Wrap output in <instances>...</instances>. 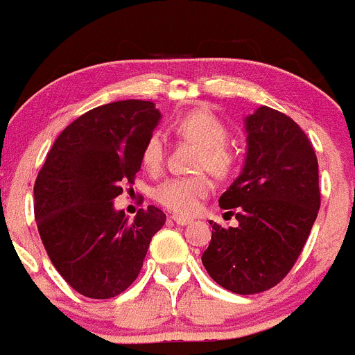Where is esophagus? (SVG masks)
<instances>
[{
    "mask_svg": "<svg viewBox=\"0 0 355 355\" xmlns=\"http://www.w3.org/2000/svg\"><path fill=\"white\" fill-rule=\"evenodd\" d=\"M171 219H173V221L180 226H185V225H189V223H193V219H191V217H184V216H173Z\"/></svg>",
    "mask_w": 355,
    "mask_h": 355,
    "instance_id": "obj_1",
    "label": "esophagus"
}]
</instances>
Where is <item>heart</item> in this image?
Masks as SVG:
<instances>
[{
    "instance_id": "obj_1",
    "label": "heart",
    "mask_w": 355,
    "mask_h": 355,
    "mask_svg": "<svg viewBox=\"0 0 355 355\" xmlns=\"http://www.w3.org/2000/svg\"><path fill=\"white\" fill-rule=\"evenodd\" d=\"M175 132L187 141L201 146L198 154V170H209L216 177H228L235 164V155L226 146L228 129L225 123L209 110L198 107L185 113L175 123ZM164 139L159 132L150 134L141 150V162L148 171H159L164 162ZM212 191V182L207 175L193 177H173L154 189L157 203L180 216H191L200 209V203Z\"/></svg>"
}]
</instances>
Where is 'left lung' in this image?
Instances as JSON below:
<instances>
[{"label":"left lung","instance_id":"1","mask_svg":"<svg viewBox=\"0 0 355 355\" xmlns=\"http://www.w3.org/2000/svg\"><path fill=\"white\" fill-rule=\"evenodd\" d=\"M244 123V168L219 198L239 225L210 221L212 241L201 261L217 285L251 295L290 272L317 219L320 189L315 150L292 118L261 106Z\"/></svg>","mask_w":355,"mask_h":355}]
</instances>
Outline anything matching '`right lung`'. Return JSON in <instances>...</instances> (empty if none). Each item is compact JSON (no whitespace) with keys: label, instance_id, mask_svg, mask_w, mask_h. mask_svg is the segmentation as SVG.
<instances>
[{"label":"right lung","instance_id":"obj_1","mask_svg":"<svg viewBox=\"0 0 355 355\" xmlns=\"http://www.w3.org/2000/svg\"><path fill=\"white\" fill-rule=\"evenodd\" d=\"M161 113L154 102L118 101L63 129L35 180V221L51 261L76 292L111 299L132 285L166 214L141 209L134 221L113 200L134 184L141 150Z\"/></svg>","mask_w":355,"mask_h":355}]
</instances>
